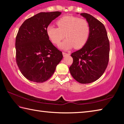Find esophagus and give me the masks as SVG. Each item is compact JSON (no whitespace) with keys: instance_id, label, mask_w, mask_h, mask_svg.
<instances>
[{"instance_id":"1","label":"esophagus","mask_w":124,"mask_h":124,"mask_svg":"<svg viewBox=\"0 0 124 124\" xmlns=\"http://www.w3.org/2000/svg\"><path fill=\"white\" fill-rule=\"evenodd\" d=\"M62 54H63V57H65V56H66L67 55H68V54H67V53H66V52H62Z\"/></svg>"}]
</instances>
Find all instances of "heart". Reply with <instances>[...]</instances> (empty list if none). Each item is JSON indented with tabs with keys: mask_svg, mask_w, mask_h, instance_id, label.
Returning a JSON list of instances; mask_svg holds the SVG:
<instances>
[{
	"mask_svg": "<svg viewBox=\"0 0 124 124\" xmlns=\"http://www.w3.org/2000/svg\"><path fill=\"white\" fill-rule=\"evenodd\" d=\"M58 28L50 25L46 28V33L52 43L57 45L64 38L66 40L59 47L68 50L74 47L79 49L84 46L89 39L90 26L86 20L73 16H65L57 21Z\"/></svg>",
	"mask_w": 124,
	"mask_h": 124,
	"instance_id": "1",
	"label": "heart"
}]
</instances>
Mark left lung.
I'll use <instances>...</instances> for the list:
<instances>
[{
  "instance_id": "obj_1",
  "label": "left lung",
  "mask_w": 124,
  "mask_h": 124,
  "mask_svg": "<svg viewBox=\"0 0 124 124\" xmlns=\"http://www.w3.org/2000/svg\"><path fill=\"white\" fill-rule=\"evenodd\" d=\"M90 26V35L86 44L71 54L73 63L70 67L72 76L81 84L97 80L107 68L109 56V41L102 22L90 14L81 13Z\"/></svg>"
}]
</instances>
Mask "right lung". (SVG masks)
Returning <instances> with one entry per match:
<instances>
[{"label":"right lung","mask_w":124,"mask_h":124,"mask_svg":"<svg viewBox=\"0 0 124 124\" xmlns=\"http://www.w3.org/2000/svg\"><path fill=\"white\" fill-rule=\"evenodd\" d=\"M61 14L59 11L40 12L26 20L16 38V62L23 75L30 81L43 83L54 72L62 53L49 40L46 28Z\"/></svg>","instance_id":"right-lung-1"}]
</instances>
